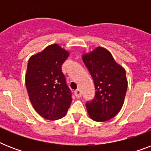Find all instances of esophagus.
Segmentation results:
<instances>
[{
	"mask_svg": "<svg viewBox=\"0 0 151 151\" xmlns=\"http://www.w3.org/2000/svg\"><path fill=\"white\" fill-rule=\"evenodd\" d=\"M74 94H75V96L78 98V99H79L81 96V91L79 88H78V89L75 90V92H74Z\"/></svg>",
	"mask_w": 151,
	"mask_h": 151,
	"instance_id": "34e87169",
	"label": "esophagus"
}]
</instances>
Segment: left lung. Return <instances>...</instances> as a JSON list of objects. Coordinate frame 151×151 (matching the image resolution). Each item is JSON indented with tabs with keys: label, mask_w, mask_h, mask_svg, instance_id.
Masks as SVG:
<instances>
[{
	"label": "left lung",
	"mask_w": 151,
	"mask_h": 151,
	"mask_svg": "<svg viewBox=\"0 0 151 151\" xmlns=\"http://www.w3.org/2000/svg\"><path fill=\"white\" fill-rule=\"evenodd\" d=\"M82 59L96 90L94 99L86 103L88 113L96 122L108 121L118 114L124 103L128 87L125 70L104 48L97 47L83 55Z\"/></svg>",
	"instance_id": "left-lung-1"
}]
</instances>
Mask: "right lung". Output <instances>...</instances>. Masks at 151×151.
<instances>
[{"label":"right lung","mask_w":151,"mask_h":151,"mask_svg":"<svg viewBox=\"0 0 151 151\" xmlns=\"http://www.w3.org/2000/svg\"><path fill=\"white\" fill-rule=\"evenodd\" d=\"M68 55V52L54 44L32 55L28 62L26 86L29 100L45 119L63 117L72 102V93L62 71Z\"/></svg>","instance_id":"obj_1"}]
</instances>
